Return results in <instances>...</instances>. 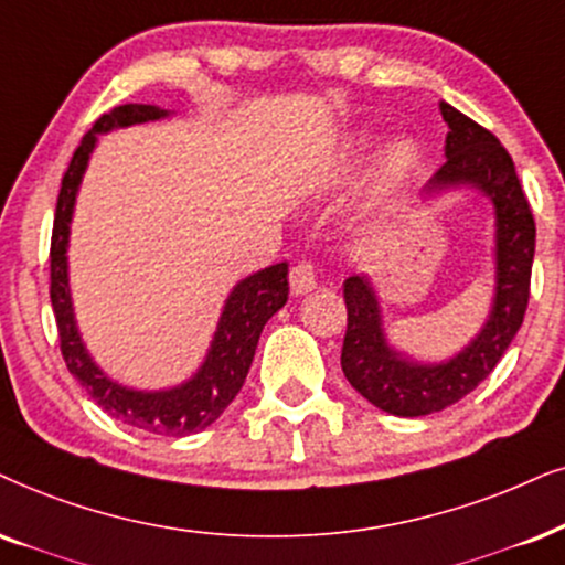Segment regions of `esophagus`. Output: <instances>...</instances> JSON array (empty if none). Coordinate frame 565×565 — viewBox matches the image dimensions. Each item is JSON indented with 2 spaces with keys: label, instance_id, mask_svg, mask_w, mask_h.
<instances>
[{
  "label": "esophagus",
  "instance_id": "obj_1",
  "mask_svg": "<svg viewBox=\"0 0 565 565\" xmlns=\"http://www.w3.org/2000/svg\"><path fill=\"white\" fill-rule=\"evenodd\" d=\"M289 284L291 295H307V291L316 289L318 284V266L312 260H299L289 270Z\"/></svg>",
  "mask_w": 565,
  "mask_h": 565
}]
</instances>
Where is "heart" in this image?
I'll return each mask as SVG.
<instances>
[{"instance_id": "1", "label": "heart", "mask_w": 565, "mask_h": 565, "mask_svg": "<svg viewBox=\"0 0 565 565\" xmlns=\"http://www.w3.org/2000/svg\"><path fill=\"white\" fill-rule=\"evenodd\" d=\"M409 163H412V148L406 146V142H396V146H391L388 151H385L383 167L388 174H402V171L409 169Z\"/></svg>"}]
</instances>
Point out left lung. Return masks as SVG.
Here are the masks:
<instances>
[{
  "mask_svg": "<svg viewBox=\"0 0 565 565\" xmlns=\"http://www.w3.org/2000/svg\"><path fill=\"white\" fill-rule=\"evenodd\" d=\"M440 114L448 125L446 161L435 171L430 184H475L495 203V302L488 326L459 356L443 365H417L402 360L385 344L377 299L365 278H347V335L341 347V370L370 404L398 417L440 412L472 394L501 362L530 305L537 230L516 167L501 140L467 114L448 104H440Z\"/></svg>",
  "mask_w": 565,
  "mask_h": 565,
  "instance_id": "1",
  "label": "left lung"
}]
</instances>
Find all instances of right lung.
Listing matches in <instances>:
<instances>
[{
    "instance_id": "1",
    "label": "right lung",
    "mask_w": 565,
    "mask_h": 565,
    "mask_svg": "<svg viewBox=\"0 0 565 565\" xmlns=\"http://www.w3.org/2000/svg\"><path fill=\"white\" fill-rule=\"evenodd\" d=\"M167 111L146 104H125L93 122L85 132L81 146L75 148L73 161L62 177V190L56 198L54 230H52V249H49V263H52V307L56 318V331H60V349L64 365L73 373L88 396L109 412L114 419L135 427V430L153 435H190L203 430L224 414L226 406L239 394L245 383L247 370L253 365L255 347H258L263 326L274 312L287 305L289 297V266L276 263L260 274L247 276L237 284L232 297L226 299L224 316H221L216 339H213L209 360L203 362L200 373L190 383L180 388L159 391V394H140V391L122 388L111 383L102 370L90 362L85 352L81 335H77L73 305H70L67 289V234L70 218H73L75 192L81 188L85 163L96 146V135L111 130V127H127L146 119H159Z\"/></svg>"
}]
</instances>
